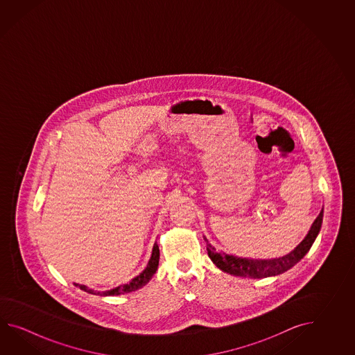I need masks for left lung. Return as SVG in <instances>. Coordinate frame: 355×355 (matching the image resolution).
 <instances>
[{
    "label": "left lung",
    "mask_w": 355,
    "mask_h": 355,
    "mask_svg": "<svg viewBox=\"0 0 355 355\" xmlns=\"http://www.w3.org/2000/svg\"><path fill=\"white\" fill-rule=\"evenodd\" d=\"M322 217H324V208L320 211L318 217L315 219V222L309 228V234H306V237L302 240L301 243L284 257H275V259H251V257L228 255L222 251H217L207 239H204L207 241L208 257H211L213 264L222 272H228L234 277L261 279V278L279 275L282 272H287L291 268H293L309 252L312 243L316 240L317 234L321 230Z\"/></svg>",
    "instance_id": "1"
}]
</instances>
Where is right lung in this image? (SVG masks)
<instances>
[{
	"label": "right lung",
	"instance_id": "add662e5",
	"mask_svg": "<svg viewBox=\"0 0 355 355\" xmlns=\"http://www.w3.org/2000/svg\"><path fill=\"white\" fill-rule=\"evenodd\" d=\"M159 260V245H157V242H155L153 249H152L151 259L148 260V264L146 266V269H144V272H141L139 275H137L136 278H133L129 283H127V284H123V286L113 288V289H110V291H104V292L94 291V289H90V288L83 286V284H75V286L76 287L80 288V289H83L85 292H87V293H91V295H103V297H105V295H124V293H130V292H135L137 289L144 287V286H146V284L152 279L153 274L157 270Z\"/></svg>",
	"mask_w": 355,
	"mask_h": 355
}]
</instances>
